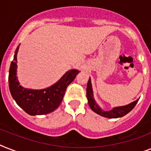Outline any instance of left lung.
Returning a JSON list of instances; mask_svg holds the SVG:
<instances>
[{"mask_svg": "<svg viewBox=\"0 0 151 151\" xmlns=\"http://www.w3.org/2000/svg\"><path fill=\"white\" fill-rule=\"evenodd\" d=\"M86 96H87L88 105H89L90 108L92 109V110H93L95 113H96L100 116L108 117V118H117V117H123L125 114H127L128 113L130 112L135 107V106L136 105V103H138L139 101V99H137V100L134 101V102L129 103L126 106H117V107L113 108L112 110H107V111L103 110V109H101L99 107V106L97 104L96 102L95 101L94 98H93V91H92L91 78H89V80L88 81Z\"/></svg>", "mask_w": 151, "mask_h": 151, "instance_id": "1", "label": "left lung"}]
</instances>
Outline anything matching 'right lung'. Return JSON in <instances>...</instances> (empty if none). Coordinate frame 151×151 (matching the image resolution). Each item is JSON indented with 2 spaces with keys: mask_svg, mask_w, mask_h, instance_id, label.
Segmentation results:
<instances>
[{
  "mask_svg": "<svg viewBox=\"0 0 151 151\" xmlns=\"http://www.w3.org/2000/svg\"><path fill=\"white\" fill-rule=\"evenodd\" d=\"M18 46L9 69L8 84L11 95L18 105L29 115L47 114L56 110L61 104L67 86L70 84L80 71H67L55 84L44 89H27L22 87L16 76Z\"/></svg>",
  "mask_w": 151,
  "mask_h": 151,
  "instance_id": "1",
  "label": "right lung"
}]
</instances>
